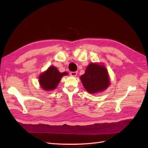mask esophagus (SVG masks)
Instances as JSON below:
<instances>
[{"label":"esophagus","mask_w":148,"mask_h":148,"mask_svg":"<svg viewBox=\"0 0 148 148\" xmlns=\"http://www.w3.org/2000/svg\"><path fill=\"white\" fill-rule=\"evenodd\" d=\"M70 74H71V75H72V76L75 77V76H76V75H77V71H75V72H71Z\"/></svg>","instance_id":"esophagus-1"}]
</instances>
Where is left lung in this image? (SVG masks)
<instances>
[{
  "label": "left lung",
  "instance_id": "1",
  "mask_svg": "<svg viewBox=\"0 0 148 148\" xmlns=\"http://www.w3.org/2000/svg\"><path fill=\"white\" fill-rule=\"evenodd\" d=\"M80 79L85 90L91 94L104 91L110 84L108 71L101 64H89Z\"/></svg>",
  "mask_w": 148,
  "mask_h": 148
}]
</instances>
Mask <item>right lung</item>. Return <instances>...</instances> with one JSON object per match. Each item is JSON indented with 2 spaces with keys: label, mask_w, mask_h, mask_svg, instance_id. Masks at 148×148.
Returning <instances> with one entry per match:
<instances>
[{
  "label": "right lung",
  "mask_w": 148,
  "mask_h": 148,
  "mask_svg": "<svg viewBox=\"0 0 148 148\" xmlns=\"http://www.w3.org/2000/svg\"><path fill=\"white\" fill-rule=\"evenodd\" d=\"M67 75H68L67 72L60 73L56 67L50 66L46 71L40 75V84L44 90H53L57 87L61 78Z\"/></svg>",
  "instance_id": "1"
}]
</instances>
